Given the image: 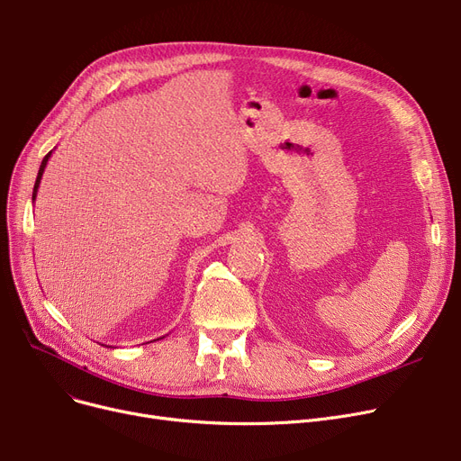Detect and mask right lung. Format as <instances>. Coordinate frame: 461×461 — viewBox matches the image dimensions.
<instances>
[{"label":"right lung","mask_w":461,"mask_h":461,"mask_svg":"<svg viewBox=\"0 0 461 461\" xmlns=\"http://www.w3.org/2000/svg\"><path fill=\"white\" fill-rule=\"evenodd\" d=\"M51 158V151L48 153V156L42 159V163H41V168H39V176H37V181H35V189H33V202H35V198H37V193H39V187H41V179H42V174H44V168H46V165H48V159Z\"/></svg>","instance_id":"obj_1"}]
</instances>
